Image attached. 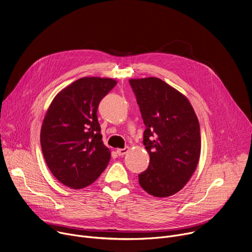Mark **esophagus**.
<instances>
[{"label":"esophagus","mask_w":252,"mask_h":252,"mask_svg":"<svg viewBox=\"0 0 252 252\" xmlns=\"http://www.w3.org/2000/svg\"><path fill=\"white\" fill-rule=\"evenodd\" d=\"M128 151H129V148L126 147V148H125V149H119V150H117V153H118L119 156H124V155H126Z\"/></svg>","instance_id":"1"}]
</instances>
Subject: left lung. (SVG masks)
Masks as SVG:
<instances>
[{"label":"left lung","instance_id":"left-lung-1","mask_svg":"<svg viewBox=\"0 0 252 252\" xmlns=\"http://www.w3.org/2000/svg\"><path fill=\"white\" fill-rule=\"evenodd\" d=\"M129 84L146 126L142 142L151 158L138 183L151 195L170 196L183 189L198 164L197 117L188 97L158 78L131 79Z\"/></svg>","mask_w":252,"mask_h":252}]
</instances>
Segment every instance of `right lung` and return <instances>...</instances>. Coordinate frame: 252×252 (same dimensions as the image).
<instances>
[{"instance_id": "obj_1", "label": "right lung", "mask_w": 252, "mask_h": 252, "mask_svg": "<svg viewBox=\"0 0 252 252\" xmlns=\"http://www.w3.org/2000/svg\"><path fill=\"white\" fill-rule=\"evenodd\" d=\"M116 85L113 79L85 77L62 90L49 106L41 128L42 152L51 172L67 188L92 185L111 159L96 112Z\"/></svg>"}]
</instances>
